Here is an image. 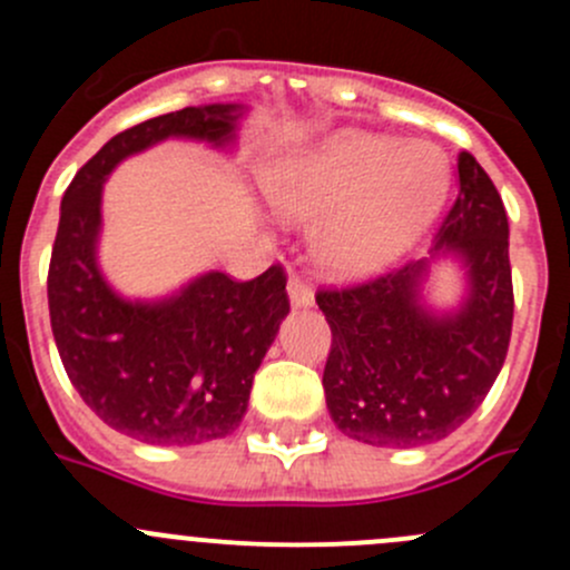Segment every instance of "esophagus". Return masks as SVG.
I'll return each instance as SVG.
<instances>
[{"label":"esophagus","mask_w":570,"mask_h":570,"mask_svg":"<svg viewBox=\"0 0 570 570\" xmlns=\"http://www.w3.org/2000/svg\"><path fill=\"white\" fill-rule=\"evenodd\" d=\"M289 303L295 308H308L314 306V292L301 275H289Z\"/></svg>","instance_id":"esophagus-1"}]
</instances>
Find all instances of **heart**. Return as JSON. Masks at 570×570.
I'll use <instances>...</instances> for the list:
<instances>
[{
	"label": "heart",
	"instance_id": "b5f03b06",
	"mask_svg": "<svg viewBox=\"0 0 570 570\" xmlns=\"http://www.w3.org/2000/svg\"><path fill=\"white\" fill-rule=\"evenodd\" d=\"M450 163L430 142L342 131L264 176L269 204L317 226V258L338 278L394 264L435 220L450 195Z\"/></svg>",
	"mask_w": 570,
	"mask_h": 570
}]
</instances>
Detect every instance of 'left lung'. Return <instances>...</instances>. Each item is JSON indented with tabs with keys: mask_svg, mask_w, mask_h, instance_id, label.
Here are the masks:
<instances>
[{
	"mask_svg": "<svg viewBox=\"0 0 570 570\" xmlns=\"http://www.w3.org/2000/svg\"><path fill=\"white\" fill-rule=\"evenodd\" d=\"M461 189L430 257L458 255L470 275L461 309L430 313L421 303L429 258L366 284L320 289L331 325L322 386L344 435L383 450L433 444L458 430L504 364L513 331L508 212L469 151L458 154Z\"/></svg>",
	"mask_w": 570,
	"mask_h": 570,
	"instance_id": "1",
	"label": "left lung"
}]
</instances>
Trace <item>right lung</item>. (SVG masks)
I'll list each match as a JSON object with an SVG mask.
<instances>
[{"label":"right lung","mask_w":570,"mask_h":570,"mask_svg":"<svg viewBox=\"0 0 570 570\" xmlns=\"http://www.w3.org/2000/svg\"><path fill=\"white\" fill-rule=\"evenodd\" d=\"M237 105L184 107L120 131L79 168L60 204L49 264L57 353L79 396L118 433L142 444L226 439L243 422L258 364L289 314L286 273L253 281L200 275L165 301H124L101 275V187L120 159L168 137L234 142Z\"/></svg>","instance_id":"right-lung-1"}]
</instances>
